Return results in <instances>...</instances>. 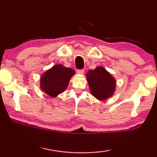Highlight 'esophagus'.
Masks as SVG:
<instances>
[{"instance_id": "1", "label": "esophagus", "mask_w": 157, "mask_h": 157, "mask_svg": "<svg viewBox=\"0 0 157 157\" xmlns=\"http://www.w3.org/2000/svg\"><path fill=\"white\" fill-rule=\"evenodd\" d=\"M84 70H83V69H82V70L77 71V73H78V74H79V75H82V74L84 73Z\"/></svg>"}]
</instances>
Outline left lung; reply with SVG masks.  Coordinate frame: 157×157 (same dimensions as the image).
Masks as SVG:
<instances>
[{"mask_svg": "<svg viewBox=\"0 0 157 157\" xmlns=\"http://www.w3.org/2000/svg\"><path fill=\"white\" fill-rule=\"evenodd\" d=\"M89 86L93 96L100 101L111 98L115 92V78L102 66L89 70L86 75Z\"/></svg>", "mask_w": 157, "mask_h": 157, "instance_id": "1", "label": "left lung"}]
</instances>
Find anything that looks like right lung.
Wrapping results in <instances>:
<instances>
[{
  "label": "right lung",
  "mask_w": 157,
  "mask_h": 157,
  "mask_svg": "<svg viewBox=\"0 0 157 157\" xmlns=\"http://www.w3.org/2000/svg\"><path fill=\"white\" fill-rule=\"evenodd\" d=\"M75 73L73 69L66 68L62 64L53 66L41 75V89L49 96L57 97L67 88L69 82Z\"/></svg>",
  "instance_id": "add662e5"
}]
</instances>
